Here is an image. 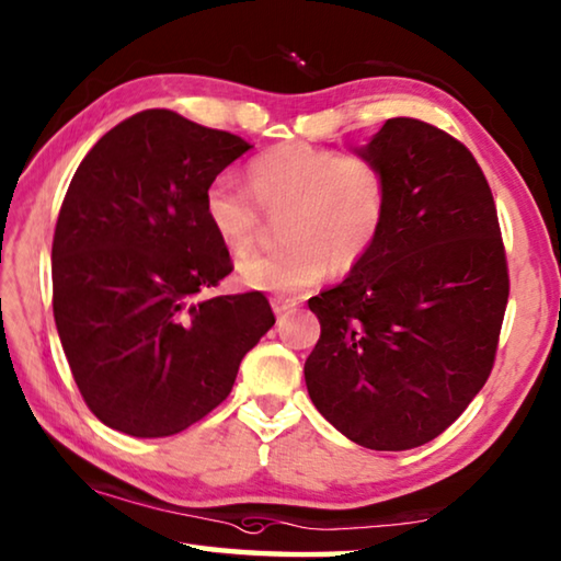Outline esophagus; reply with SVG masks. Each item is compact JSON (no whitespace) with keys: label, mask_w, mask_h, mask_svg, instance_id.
Wrapping results in <instances>:
<instances>
[{"label":"esophagus","mask_w":561,"mask_h":561,"mask_svg":"<svg viewBox=\"0 0 561 561\" xmlns=\"http://www.w3.org/2000/svg\"><path fill=\"white\" fill-rule=\"evenodd\" d=\"M272 309H274V314H277V317L289 314V311L297 309V299H289V297H272Z\"/></svg>","instance_id":"34e87169"}]
</instances>
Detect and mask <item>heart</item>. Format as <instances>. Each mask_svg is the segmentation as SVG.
<instances>
[{
  "label": "heart",
  "mask_w": 561,
  "mask_h": 561,
  "mask_svg": "<svg viewBox=\"0 0 561 561\" xmlns=\"http://www.w3.org/2000/svg\"><path fill=\"white\" fill-rule=\"evenodd\" d=\"M247 187L215 178L203 193V215L227 252L244 257L257 244L262 214L279 215V250L237 264L250 289L301 291L327 277L354 272L381 240L391 187L371 158L301 140L254 156Z\"/></svg>",
  "instance_id": "b5f03b06"
}]
</instances>
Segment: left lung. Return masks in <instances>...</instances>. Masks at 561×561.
<instances>
[{
  "label": "left lung",
  "mask_w": 561,
  "mask_h": 561,
  "mask_svg": "<svg viewBox=\"0 0 561 561\" xmlns=\"http://www.w3.org/2000/svg\"><path fill=\"white\" fill-rule=\"evenodd\" d=\"M356 156L386 170L391 205L374 252L309 299L321 336L304 378L348 440L411 450L488 381L510 294L505 247L478 160L445 130L388 118Z\"/></svg>",
  "instance_id": "obj_1"
}]
</instances>
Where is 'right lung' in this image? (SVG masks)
<instances>
[{
	"label": "right lung",
	"mask_w": 561,
	"mask_h": 561,
	"mask_svg": "<svg viewBox=\"0 0 561 561\" xmlns=\"http://www.w3.org/2000/svg\"><path fill=\"white\" fill-rule=\"evenodd\" d=\"M250 148L150 108L111 128L71 178L51 247L54 319L83 401L113 431L190 428L274 327L260 291L207 294L232 262L203 193Z\"/></svg>",
	"instance_id": "1"
}]
</instances>
